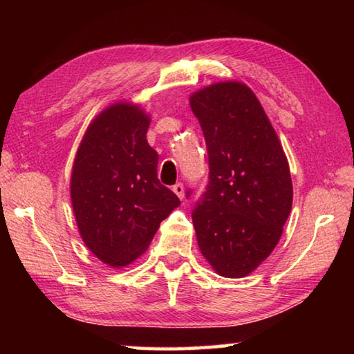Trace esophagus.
<instances>
[{
    "label": "esophagus",
    "instance_id": "obj_1",
    "mask_svg": "<svg viewBox=\"0 0 354 354\" xmlns=\"http://www.w3.org/2000/svg\"><path fill=\"white\" fill-rule=\"evenodd\" d=\"M173 192H175V194L179 196V198H184V185H183V183H176L175 185H173Z\"/></svg>",
    "mask_w": 354,
    "mask_h": 354
}]
</instances>
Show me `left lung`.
<instances>
[{"label": "left lung", "mask_w": 354, "mask_h": 354, "mask_svg": "<svg viewBox=\"0 0 354 354\" xmlns=\"http://www.w3.org/2000/svg\"><path fill=\"white\" fill-rule=\"evenodd\" d=\"M206 140L209 183L192 221L221 277H247L277 247L292 209L289 162L254 93L220 82L192 95ZM192 190H187V198Z\"/></svg>", "instance_id": "1"}]
</instances>
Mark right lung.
<instances>
[{"mask_svg": "<svg viewBox=\"0 0 354 354\" xmlns=\"http://www.w3.org/2000/svg\"><path fill=\"white\" fill-rule=\"evenodd\" d=\"M148 124L139 107L113 104L93 120L76 153L71 203L77 227L88 250L112 267L137 259L179 206L158 178Z\"/></svg>", "mask_w": 354, "mask_h": 354, "instance_id": "add662e5", "label": "right lung"}]
</instances>
